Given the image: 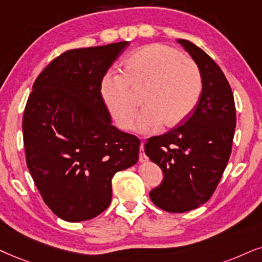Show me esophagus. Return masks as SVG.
Instances as JSON below:
<instances>
[{
	"label": "esophagus",
	"instance_id": "1",
	"mask_svg": "<svg viewBox=\"0 0 262 262\" xmlns=\"http://www.w3.org/2000/svg\"><path fill=\"white\" fill-rule=\"evenodd\" d=\"M139 161H140V162H146L147 161V157L144 154V142H142V141L140 144V154H139Z\"/></svg>",
	"mask_w": 262,
	"mask_h": 262
}]
</instances>
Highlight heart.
Wrapping results in <instances>:
<instances>
[{
	"label": "heart",
	"mask_w": 262,
	"mask_h": 262,
	"mask_svg": "<svg viewBox=\"0 0 262 262\" xmlns=\"http://www.w3.org/2000/svg\"><path fill=\"white\" fill-rule=\"evenodd\" d=\"M102 100L118 128L133 127L141 94L144 111L135 129L150 133L174 128L193 112L202 93L198 65L177 48L161 43L144 46L124 59L122 75L108 74L100 83Z\"/></svg>",
	"instance_id": "heart-1"
}]
</instances>
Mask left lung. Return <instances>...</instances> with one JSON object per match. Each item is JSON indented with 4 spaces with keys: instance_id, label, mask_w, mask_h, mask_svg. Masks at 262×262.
I'll use <instances>...</instances> for the list:
<instances>
[{
    "instance_id": "8db88e82",
    "label": "left lung",
    "mask_w": 262,
    "mask_h": 262,
    "mask_svg": "<svg viewBox=\"0 0 262 262\" xmlns=\"http://www.w3.org/2000/svg\"><path fill=\"white\" fill-rule=\"evenodd\" d=\"M200 68L202 93L193 114L178 128L150 138L145 154L163 171V181L150 191L155 205L185 213L204 204L226 168L236 128V107L224 72L207 53L178 39Z\"/></svg>"
}]
</instances>
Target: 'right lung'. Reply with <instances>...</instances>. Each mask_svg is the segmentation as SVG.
Instances as JSON below:
<instances>
[{
    "mask_svg": "<svg viewBox=\"0 0 262 262\" xmlns=\"http://www.w3.org/2000/svg\"><path fill=\"white\" fill-rule=\"evenodd\" d=\"M127 41L55 58L36 78L23 117L26 164L45 203L70 223L111 203V180L139 160L140 140L112 125L100 83Z\"/></svg>",
    "mask_w": 262,
    "mask_h": 262,
    "instance_id": "obj_1",
    "label": "right lung"
}]
</instances>
